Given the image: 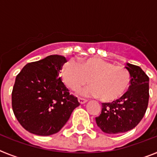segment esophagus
Returning a JSON list of instances; mask_svg holds the SVG:
<instances>
[{
    "instance_id": "esophagus-1",
    "label": "esophagus",
    "mask_w": 157,
    "mask_h": 157,
    "mask_svg": "<svg viewBox=\"0 0 157 157\" xmlns=\"http://www.w3.org/2000/svg\"><path fill=\"white\" fill-rule=\"evenodd\" d=\"M78 102H79L80 104H81V105H82V104H85V103H86V99H83V98H78Z\"/></svg>"
}]
</instances>
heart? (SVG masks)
Wrapping results in <instances>:
<instances>
[{"mask_svg":"<svg viewBox=\"0 0 157 157\" xmlns=\"http://www.w3.org/2000/svg\"><path fill=\"white\" fill-rule=\"evenodd\" d=\"M61 78L67 87L75 90L90 82L92 84L80 91L84 97L100 98L101 101L120 99L128 90L130 75L123 67L98 57L82 59L79 63L71 59L63 65Z\"/></svg>","mask_w":157,"mask_h":157,"instance_id":"1","label":"heart"}]
</instances>
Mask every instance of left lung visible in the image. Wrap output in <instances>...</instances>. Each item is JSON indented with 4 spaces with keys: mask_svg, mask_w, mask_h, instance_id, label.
Wrapping results in <instances>:
<instances>
[{
    "mask_svg": "<svg viewBox=\"0 0 157 157\" xmlns=\"http://www.w3.org/2000/svg\"><path fill=\"white\" fill-rule=\"evenodd\" d=\"M125 67L130 75L129 90L120 99L102 103L101 115L96 117L98 127L106 134L134 129L145 116L149 104V77L140 67L127 63Z\"/></svg>",
    "mask_w": 157,
    "mask_h": 157,
    "instance_id": "obj_1",
    "label": "left lung"
}]
</instances>
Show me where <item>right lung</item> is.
Wrapping results in <instances>:
<instances>
[{"instance_id":"obj_1","label":"right lung","mask_w":157,"mask_h":157,"mask_svg":"<svg viewBox=\"0 0 157 157\" xmlns=\"http://www.w3.org/2000/svg\"><path fill=\"white\" fill-rule=\"evenodd\" d=\"M65 62L64 56L51 55L26 64L16 76L12 93V110L30 133L49 136L59 132L79 105L59 76Z\"/></svg>"}]
</instances>
